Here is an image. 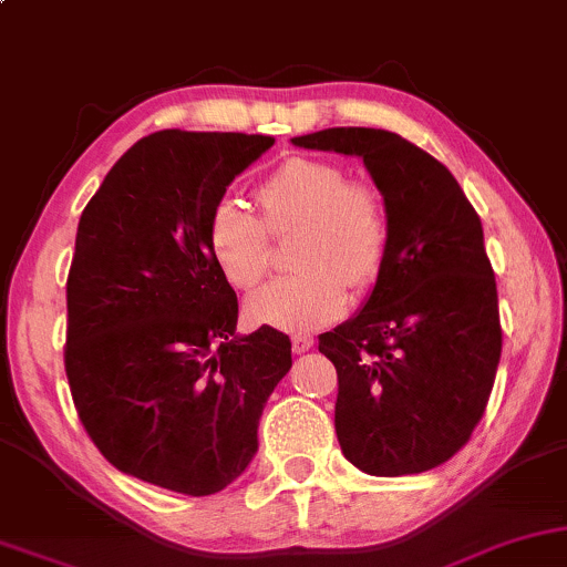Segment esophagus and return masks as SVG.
<instances>
[{
  "label": "esophagus",
  "instance_id": "1",
  "mask_svg": "<svg viewBox=\"0 0 567 567\" xmlns=\"http://www.w3.org/2000/svg\"><path fill=\"white\" fill-rule=\"evenodd\" d=\"M313 347V337L311 334H292V352L303 354Z\"/></svg>",
  "mask_w": 567,
  "mask_h": 567
}]
</instances>
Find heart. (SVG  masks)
Masks as SVG:
<instances>
[{"label":"heart","instance_id":"heart-1","mask_svg":"<svg viewBox=\"0 0 567 567\" xmlns=\"http://www.w3.org/2000/svg\"><path fill=\"white\" fill-rule=\"evenodd\" d=\"M261 217L236 199L217 202L209 215V254L233 288L254 290L267 277L271 238L296 236L298 275L269 282L248 300L256 323L308 331L334 321L352 288L379 275L389 244L381 194L323 157H290L256 188Z\"/></svg>","mask_w":567,"mask_h":567}]
</instances>
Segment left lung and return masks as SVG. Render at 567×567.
Masks as SVG:
<instances>
[{
  "instance_id": "obj_1",
  "label": "left lung",
  "mask_w": 567,
  "mask_h": 567,
  "mask_svg": "<svg viewBox=\"0 0 567 567\" xmlns=\"http://www.w3.org/2000/svg\"><path fill=\"white\" fill-rule=\"evenodd\" d=\"M292 145L360 157L389 217L371 296L319 337L339 379L342 454L373 477L435 470L472 437L501 362L480 215L446 165L394 132L334 126Z\"/></svg>"
}]
</instances>
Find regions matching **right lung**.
<instances>
[{
  "label": "right lung",
  "mask_w": 567,
  "mask_h": 567,
  "mask_svg": "<svg viewBox=\"0 0 567 567\" xmlns=\"http://www.w3.org/2000/svg\"><path fill=\"white\" fill-rule=\"evenodd\" d=\"M275 137L163 130L132 145L82 209L66 277L64 368L97 451L150 485L213 495L259 449L290 339L236 334L238 298L209 215Z\"/></svg>",
  "instance_id": "right-lung-1"
}]
</instances>
